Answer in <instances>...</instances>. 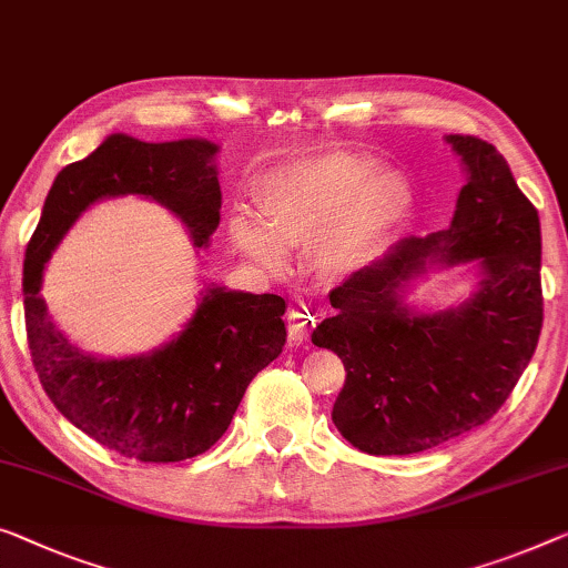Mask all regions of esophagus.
<instances>
[{
	"instance_id": "esophagus-1",
	"label": "esophagus",
	"mask_w": 568,
	"mask_h": 568,
	"mask_svg": "<svg viewBox=\"0 0 568 568\" xmlns=\"http://www.w3.org/2000/svg\"><path fill=\"white\" fill-rule=\"evenodd\" d=\"M313 326H316V321H313L311 313L301 311V308H293L291 313H287V338H291V344L306 342Z\"/></svg>"
}]
</instances>
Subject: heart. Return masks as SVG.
<instances>
[{
  "instance_id": "1",
  "label": "heart",
  "mask_w": 568,
  "mask_h": 568,
  "mask_svg": "<svg viewBox=\"0 0 568 568\" xmlns=\"http://www.w3.org/2000/svg\"><path fill=\"white\" fill-rule=\"evenodd\" d=\"M377 173L362 155H326L283 168L260 185V216H232V234L252 260L277 267L285 247L318 242L321 262L349 273L410 209L403 178Z\"/></svg>"
}]
</instances>
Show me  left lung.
Segmentation results:
<instances>
[{
    "mask_svg": "<svg viewBox=\"0 0 568 568\" xmlns=\"http://www.w3.org/2000/svg\"><path fill=\"white\" fill-rule=\"evenodd\" d=\"M469 181L448 230L403 240L328 293L336 308L313 344L338 354L334 426L372 456H405L481 426L503 408L544 326L538 211L507 160L474 134H448ZM430 256L477 258L478 293L462 310L416 317L399 287Z\"/></svg>",
    "mask_w": 568,
    "mask_h": 568,
    "instance_id": "left-lung-1",
    "label": "left lung"
}]
</instances>
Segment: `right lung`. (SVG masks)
Segmentation results:
<instances>
[{
	"instance_id": "obj_1",
	"label": "right lung",
	"mask_w": 568,
	"mask_h": 568,
	"mask_svg": "<svg viewBox=\"0 0 568 568\" xmlns=\"http://www.w3.org/2000/svg\"><path fill=\"white\" fill-rule=\"evenodd\" d=\"M214 152L206 140L155 145L112 134L55 175L24 252V326L42 390L75 428L126 459L168 464L209 452L230 428L252 377L283 352L285 301L209 287L193 318L163 349L97 359L50 321L40 298L42 270L89 203L124 193L163 203L203 247L222 209Z\"/></svg>"
}]
</instances>
